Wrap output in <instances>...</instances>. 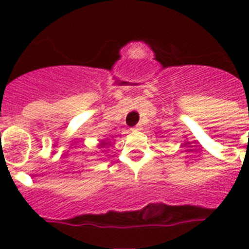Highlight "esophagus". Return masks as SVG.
I'll return each instance as SVG.
<instances>
[{
	"label": "esophagus",
	"instance_id": "34e87169",
	"mask_svg": "<svg viewBox=\"0 0 249 249\" xmlns=\"http://www.w3.org/2000/svg\"><path fill=\"white\" fill-rule=\"evenodd\" d=\"M135 131H140V130H142V124H141V123H139V124L136 125V126H135Z\"/></svg>",
	"mask_w": 249,
	"mask_h": 249
}]
</instances>
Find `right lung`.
<instances>
[{"label":"right lung","mask_w":249,"mask_h":249,"mask_svg":"<svg viewBox=\"0 0 249 249\" xmlns=\"http://www.w3.org/2000/svg\"><path fill=\"white\" fill-rule=\"evenodd\" d=\"M110 145H112V143L107 142V141H101V142L99 143V148H107L110 147Z\"/></svg>","instance_id":"right-lung-1"}]
</instances>
